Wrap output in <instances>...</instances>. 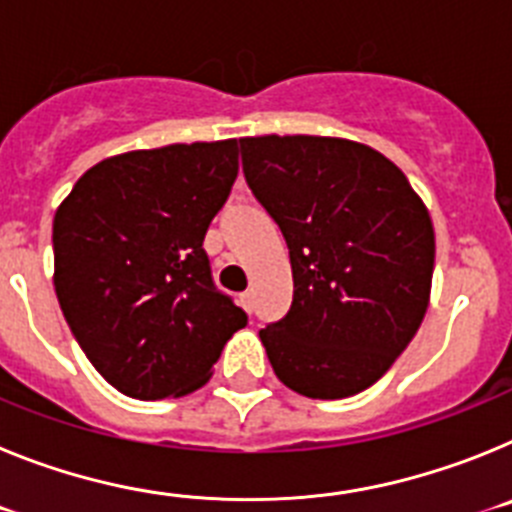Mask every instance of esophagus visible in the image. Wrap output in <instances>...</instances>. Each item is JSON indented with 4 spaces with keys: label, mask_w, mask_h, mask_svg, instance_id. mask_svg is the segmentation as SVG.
<instances>
[{
    "label": "esophagus",
    "mask_w": 512,
    "mask_h": 512,
    "mask_svg": "<svg viewBox=\"0 0 512 512\" xmlns=\"http://www.w3.org/2000/svg\"><path fill=\"white\" fill-rule=\"evenodd\" d=\"M241 305H243V310H246L248 315H251V312H253V292H243V295H241Z\"/></svg>",
    "instance_id": "obj_1"
}]
</instances>
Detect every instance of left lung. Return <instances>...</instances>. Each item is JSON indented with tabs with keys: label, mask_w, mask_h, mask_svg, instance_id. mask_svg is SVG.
<instances>
[{
	"label": "left lung",
	"mask_w": 512,
	"mask_h": 512,
	"mask_svg": "<svg viewBox=\"0 0 512 512\" xmlns=\"http://www.w3.org/2000/svg\"><path fill=\"white\" fill-rule=\"evenodd\" d=\"M246 184L279 225L295 295L259 330L274 374L312 400L372 387L428 310L436 238L400 169L318 135L241 138Z\"/></svg>",
	"instance_id": "8db88e82"
}]
</instances>
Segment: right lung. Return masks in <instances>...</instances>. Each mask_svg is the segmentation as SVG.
Here are the masks:
<instances>
[{
	"label": "right lung",
	"mask_w": 512,
	"mask_h": 512,
	"mask_svg": "<svg viewBox=\"0 0 512 512\" xmlns=\"http://www.w3.org/2000/svg\"><path fill=\"white\" fill-rule=\"evenodd\" d=\"M238 176L235 140L130 151L92 166L53 217L56 295L94 369L122 395H189L246 312L202 248Z\"/></svg>",
	"instance_id": "add662e5"
}]
</instances>
